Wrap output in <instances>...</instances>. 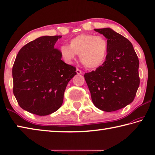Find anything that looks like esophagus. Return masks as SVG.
Listing matches in <instances>:
<instances>
[{
  "instance_id": "34e87169",
  "label": "esophagus",
  "mask_w": 155,
  "mask_h": 155,
  "mask_svg": "<svg viewBox=\"0 0 155 155\" xmlns=\"http://www.w3.org/2000/svg\"><path fill=\"white\" fill-rule=\"evenodd\" d=\"M76 73H77V74L80 75V74H81V73H82V71H81V70H80L79 69H76Z\"/></svg>"
}]
</instances>
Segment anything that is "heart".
I'll use <instances>...</instances> for the list:
<instances>
[{"label": "heart", "mask_w": 155, "mask_h": 155, "mask_svg": "<svg viewBox=\"0 0 155 155\" xmlns=\"http://www.w3.org/2000/svg\"><path fill=\"white\" fill-rule=\"evenodd\" d=\"M69 45H62L59 47L61 57L68 63L74 62L76 54H79L80 59L87 68L96 69L106 59L108 42L102 36L80 34L70 40Z\"/></svg>", "instance_id": "1"}]
</instances>
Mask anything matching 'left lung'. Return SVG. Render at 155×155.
<instances>
[{"instance_id": "obj_1", "label": "left lung", "mask_w": 155, "mask_h": 155, "mask_svg": "<svg viewBox=\"0 0 155 155\" xmlns=\"http://www.w3.org/2000/svg\"><path fill=\"white\" fill-rule=\"evenodd\" d=\"M107 39L106 60L95 71L84 74L93 104L111 112L134 101L140 85L139 60L132 44L110 28L94 29Z\"/></svg>"}]
</instances>
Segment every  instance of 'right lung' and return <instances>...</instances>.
Returning a JSON list of instances; mask_svg holds the SVG:
<instances>
[{"label":"right lung","mask_w":155,"mask_h":155,"mask_svg":"<svg viewBox=\"0 0 155 155\" xmlns=\"http://www.w3.org/2000/svg\"><path fill=\"white\" fill-rule=\"evenodd\" d=\"M61 36H42L20 49L12 74L13 94L23 109L40 116L61 107L67 85L77 74L75 67L61 60L54 45Z\"/></svg>","instance_id":"right-lung-1"}]
</instances>
